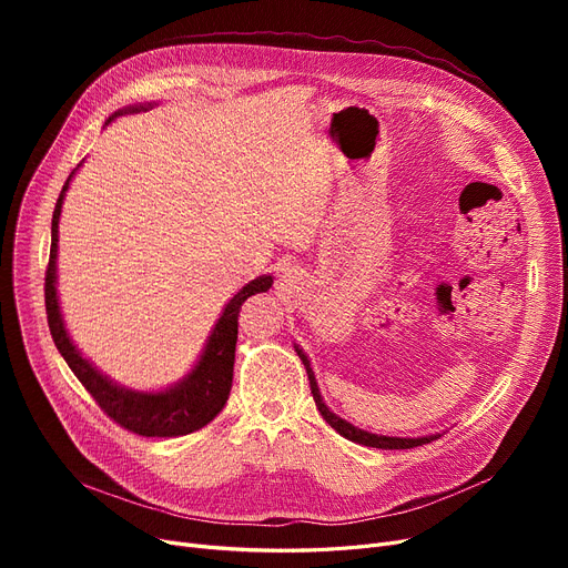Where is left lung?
<instances>
[{"instance_id": "1", "label": "left lung", "mask_w": 568, "mask_h": 568, "mask_svg": "<svg viewBox=\"0 0 568 568\" xmlns=\"http://www.w3.org/2000/svg\"><path fill=\"white\" fill-rule=\"evenodd\" d=\"M296 354H300V359L304 362L306 366V373H308V379H311V394H313V400L320 409V414L324 416V422L329 424L336 433H341L345 439L349 442H356V444H364V446H373V449H414V446H422V444H428L433 439H437L439 435H426V437H386V435H375V433H368V430H362L356 428L352 424H347L345 419H341V416H336L329 407L324 405L322 396H320V389H317V382H315V373L311 368V362L308 356L304 354V349L294 347Z\"/></svg>"}]
</instances>
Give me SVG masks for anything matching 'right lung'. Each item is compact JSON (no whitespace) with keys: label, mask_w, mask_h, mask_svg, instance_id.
<instances>
[{"label":"right lung","mask_w":568,"mask_h":568,"mask_svg":"<svg viewBox=\"0 0 568 568\" xmlns=\"http://www.w3.org/2000/svg\"><path fill=\"white\" fill-rule=\"evenodd\" d=\"M152 105H129L114 112V116L126 112H140ZM80 168V165H78ZM75 168V170H78ZM69 174L67 184L57 197L52 212V244H50V262L45 272V313L52 341L64 356V362L73 371V375L82 382L84 389L92 394L99 407L110 416L114 424L122 428L142 435V437H179L204 428L214 416L225 407L230 389H232V371H234V347H236V326H239V308L257 292H266L272 287V276H257L248 285L239 290L227 302L223 315L219 317L212 336L206 341V347L200 356L195 368L174 386L165 392H133L126 386H119L108 375L97 371L92 362H87L80 349L67 334V326L59 313L57 300V242H59V214H62V202L67 189L71 184Z\"/></svg>","instance_id":"right-lung-1"}]
</instances>
